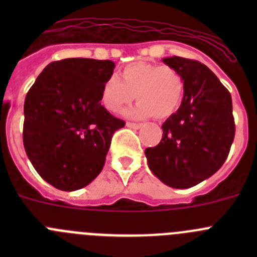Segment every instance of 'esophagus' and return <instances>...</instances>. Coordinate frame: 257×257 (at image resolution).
<instances>
[{"mask_svg": "<svg viewBox=\"0 0 257 257\" xmlns=\"http://www.w3.org/2000/svg\"><path fill=\"white\" fill-rule=\"evenodd\" d=\"M126 126L130 127V128H134V130H138V128H140V127H142V124L134 123V122H126Z\"/></svg>", "mask_w": 257, "mask_h": 257, "instance_id": "esophagus-1", "label": "esophagus"}]
</instances>
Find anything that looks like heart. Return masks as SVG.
<instances>
[{
    "label": "heart",
    "mask_w": 257,
    "mask_h": 257,
    "mask_svg": "<svg viewBox=\"0 0 257 257\" xmlns=\"http://www.w3.org/2000/svg\"><path fill=\"white\" fill-rule=\"evenodd\" d=\"M185 91L184 78L179 70L169 65L133 63L117 76L106 78L101 85L100 101L110 113L121 112L134 96L139 100L124 114L131 118L166 119L176 113Z\"/></svg>",
    "instance_id": "obj_1"
}]
</instances>
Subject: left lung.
<instances>
[{
  "label": "left lung",
  "mask_w": 257,
  "mask_h": 257,
  "mask_svg": "<svg viewBox=\"0 0 257 257\" xmlns=\"http://www.w3.org/2000/svg\"><path fill=\"white\" fill-rule=\"evenodd\" d=\"M166 65L180 72L183 101L162 124L160 144L145 149L149 170L163 184L187 189L212 176L234 140L231 96L212 70L197 60L172 56Z\"/></svg>",
  "instance_id": "8db88e82"
}]
</instances>
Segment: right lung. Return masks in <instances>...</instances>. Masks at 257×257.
<instances>
[{"mask_svg":"<svg viewBox=\"0 0 257 257\" xmlns=\"http://www.w3.org/2000/svg\"><path fill=\"white\" fill-rule=\"evenodd\" d=\"M114 63L86 58L52 61L24 101L23 143L41 178L65 192L81 189L103 170L112 136L124 126L101 105Z\"/></svg>","mask_w":257,"mask_h":257,"instance_id":"1","label":"right lung"}]
</instances>
